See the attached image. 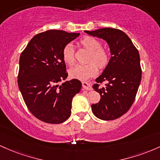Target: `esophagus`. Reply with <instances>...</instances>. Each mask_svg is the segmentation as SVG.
Returning <instances> with one entry per match:
<instances>
[{"label": "esophagus", "instance_id": "1", "mask_svg": "<svg viewBox=\"0 0 160 160\" xmlns=\"http://www.w3.org/2000/svg\"><path fill=\"white\" fill-rule=\"evenodd\" d=\"M82 88H83V89L85 90H88V91H90V90H91V86L88 82H82Z\"/></svg>", "mask_w": 160, "mask_h": 160}]
</instances>
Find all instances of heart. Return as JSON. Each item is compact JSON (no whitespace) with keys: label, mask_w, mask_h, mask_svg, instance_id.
<instances>
[{"label":"heart","mask_w":160,"mask_h":160,"mask_svg":"<svg viewBox=\"0 0 160 160\" xmlns=\"http://www.w3.org/2000/svg\"><path fill=\"white\" fill-rule=\"evenodd\" d=\"M79 44L89 51L88 61L94 62L100 68L105 67L108 64L109 54L107 50L101 48V43L99 41L93 37L85 36L79 41ZM62 57L66 63L69 65L74 63L75 51L71 44H66L64 47ZM94 63L90 62L86 64L73 66L69 70V76L79 80L88 79L98 72V66Z\"/></svg>","instance_id":"b5f03b06"}]
</instances>
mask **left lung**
Here are the masks:
<instances>
[{
    "instance_id": "1",
    "label": "left lung",
    "mask_w": 160,
    "mask_h": 160,
    "mask_svg": "<svg viewBox=\"0 0 160 160\" xmlns=\"http://www.w3.org/2000/svg\"><path fill=\"white\" fill-rule=\"evenodd\" d=\"M94 37L103 38L108 44L111 58L103 73L93 85L100 95L98 103L92 104L95 116L102 120H113L126 113L135 100L141 80L140 55L125 32L117 28H103L85 31ZM107 82L105 88L99 84Z\"/></svg>"
}]
</instances>
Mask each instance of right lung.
Instances as JSON below:
<instances>
[{
	"instance_id": "1",
	"label": "right lung",
	"mask_w": 160,
	"mask_h": 160,
	"mask_svg": "<svg viewBox=\"0 0 160 160\" xmlns=\"http://www.w3.org/2000/svg\"><path fill=\"white\" fill-rule=\"evenodd\" d=\"M79 35L62 30L41 32L21 53L18 86L28 110L41 121L60 124L70 116L72 100L82 83L74 78L59 85L68 76L62 52Z\"/></svg>"
}]
</instances>
